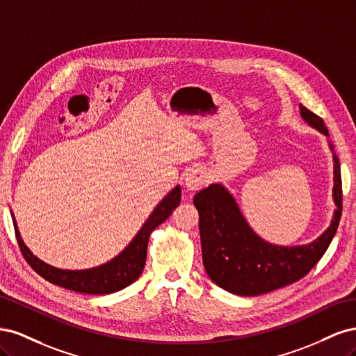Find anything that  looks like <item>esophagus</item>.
<instances>
[{"label":"esophagus","mask_w":356,"mask_h":356,"mask_svg":"<svg viewBox=\"0 0 356 356\" xmlns=\"http://www.w3.org/2000/svg\"><path fill=\"white\" fill-rule=\"evenodd\" d=\"M204 184H208V175L203 169H191L187 172L186 175V187L190 191H197L200 190Z\"/></svg>","instance_id":"1"}]
</instances>
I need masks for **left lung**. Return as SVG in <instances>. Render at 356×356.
Masks as SVG:
<instances>
[{
  "instance_id": "left-lung-1",
  "label": "left lung",
  "mask_w": 356,
  "mask_h": 356,
  "mask_svg": "<svg viewBox=\"0 0 356 356\" xmlns=\"http://www.w3.org/2000/svg\"><path fill=\"white\" fill-rule=\"evenodd\" d=\"M300 114L307 124L330 136L324 120L301 104ZM332 160V197L337 209L330 227L307 245L279 246L264 242L248 225L238 203L221 184L197 193L193 202L199 211L203 266L215 284L232 294L254 297L293 284L312 270L328 250L341 217V174L336 153Z\"/></svg>"
}]
</instances>
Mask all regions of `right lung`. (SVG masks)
Here are the masks:
<instances>
[{
    "instance_id": "obj_1",
    "label": "right lung",
    "mask_w": 356,
    "mask_h": 356,
    "mask_svg": "<svg viewBox=\"0 0 356 356\" xmlns=\"http://www.w3.org/2000/svg\"><path fill=\"white\" fill-rule=\"evenodd\" d=\"M179 202L181 187L177 186L157 204L156 209L152 212V215H149L148 220L143 225V229L138 232L134 241L129 243L120 254L108 263L93 268H86V270H62V268H56L38 260V258L28 250V246L24 243L22 238H20L13 213L12 218L20 251H22L26 263L34 268L40 276H42L46 281L51 284L71 291H77V293L101 296L120 291L134 284L136 279L141 276L147 260V245L149 234H152V232L157 225H160L169 217L172 211L178 207Z\"/></svg>"
}]
</instances>
